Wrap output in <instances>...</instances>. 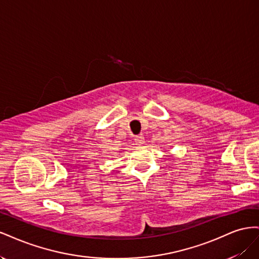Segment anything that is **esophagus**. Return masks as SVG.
Returning <instances> with one entry per match:
<instances>
[{"label":"esophagus","mask_w":259,"mask_h":259,"mask_svg":"<svg viewBox=\"0 0 259 259\" xmlns=\"http://www.w3.org/2000/svg\"><path fill=\"white\" fill-rule=\"evenodd\" d=\"M134 140H135L136 145H142V144H144V142H145V137L143 136V134H140V135L136 136Z\"/></svg>","instance_id":"1"}]
</instances>
